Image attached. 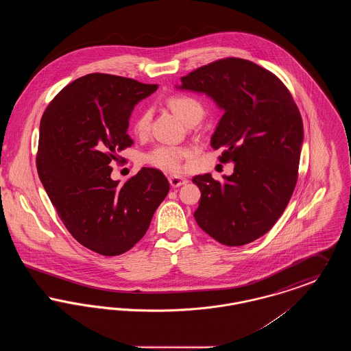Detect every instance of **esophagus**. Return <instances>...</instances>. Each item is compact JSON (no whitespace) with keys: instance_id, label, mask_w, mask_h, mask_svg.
Returning <instances> with one entry per match:
<instances>
[{"instance_id":"esophagus-1","label":"esophagus","mask_w":351,"mask_h":351,"mask_svg":"<svg viewBox=\"0 0 351 351\" xmlns=\"http://www.w3.org/2000/svg\"><path fill=\"white\" fill-rule=\"evenodd\" d=\"M168 180H169V184H171V186H172V188H178V186H182L184 184L188 183V180H186V179L178 178V176H169V178H168Z\"/></svg>"}]
</instances>
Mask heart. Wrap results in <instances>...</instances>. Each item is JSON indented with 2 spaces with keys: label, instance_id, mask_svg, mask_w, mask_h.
<instances>
[{
  "label": "heart",
  "instance_id": "1",
  "mask_svg": "<svg viewBox=\"0 0 351 351\" xmlns=\"http://www.w3.org/2000/svg\"><path fill=\"white\" fill-rule=\"evenodd\" d=\"M168 106L171 110L183 119L189 122L191 119L204 116V108L200 101L186 95H176L168 99ZM151 112L149 109L142 110L133 123L134 133L136 135H145L150 129ZM191 151L180 146L162 145L149 151L145 155V160L152 167L163 169L166 172L178 173L183 169V159L189 155Z\"/></svg>",
  "mask_w": 351,
  "mask_h": 351
}]
</instances>
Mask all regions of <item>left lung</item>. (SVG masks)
Here are the masks:
<instances>
[{
    "mask_svg": "<svg viewBox=\"0 0 351 351\" xmlns=\"http://www.w3.org/2000/svg\"><path fill=\"white\" fill-rule=\"evenodd\" d=\"M179 89L205 93L223 110L210 145L234 172L200 188L197 225L217 242L242 246L265 235L283 215L298 182L304 139L300 112L272 72L250 60L226 58L182 77Z\"/></svg>",
    "mask_w": 351,
    "mask_h": 351,
    "instance_id": "8db88e82",
    "label": "left lung"
}]
</instances>
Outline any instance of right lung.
Instances as JSON below:
<instances>
[{"mask_svg": "<svg viewBox=\"0 0 351 351\" xmlns=\"http://www.w3.org/2000/svg\"><path fill=\"white\" fill-rule=\"evenodd\" d=\"M158 89L108 73L68 84L40 119L36 169L58 216L72 237L105 256L121 255L142 239L166 199L169 183L143 167L119 185L110 163L130 147L134 106Z\"/></svg>", "mask_w": 351, "mask_h": 351, "instance_id": "add662e5", "label": "right lung"}]
</instances>
